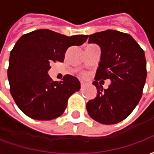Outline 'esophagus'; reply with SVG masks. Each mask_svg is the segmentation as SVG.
Returning a JSON list of instances; mask_svg holds the SVG:
<instances>
[{
    "instance_id": "1",
    "label": "esophagus",
    "mask_w": 154,
    "mask_h": 154,
    "mask_svg": "<svg viewBox=\"0 0 154 154\" xmlns=\"http://www.w3.org/2000/svg\"><path fill=\"white\" fill-rule=\"evenodd\" d=\"M85 86H87V83H86L85 82H82H82H81V87H84Z\"/></svg>"
}]
</instances>
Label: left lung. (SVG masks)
Masks as SVG:
<instances>
[{"label": "left lung", "instance_id": "obj_1", "mask_svg": "<svg viewBox=\"0 0 154 154\" xmlns=\"http://www.w3.org/2000/svg\"><path fill=\"white\" fill-rule=\"evenodd\" d=\"M88 37L89 44L100 46L101 55L93 82L97 96L87 102V112L100 124H117L131 114L142 97L147 77L145 54L129 34L107 29ZM106 79L112 83L103 89L98 81Z\"/></svg>", "mask_w": 154, "mask_h": 154}]
</instances>
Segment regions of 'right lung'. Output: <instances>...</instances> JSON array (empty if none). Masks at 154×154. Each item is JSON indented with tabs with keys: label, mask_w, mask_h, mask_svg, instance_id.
Listing matches in <instances>:
<instances>
[{
	"label": "right lung",
	"mask_w": 154,
	"mask_h": 154,
	"mask_svg": "<svg viewBox=\"0 0 154 154\" xmlns=\"http://www.w3.org/2000/svg\"><path fill=\"white\" fill-rule=\"evenodd\" d=\"M87 35L66 36L49 29L22 35L10 54L7 70L10 91L23 113L32 119L50 120L63 113L68 98L81 88L79 80L66 75L52 80L48 71L53 62H63L71 46H80Z\"/></svg>",
	"instance_id": "obj_1"
}]
</instances>
